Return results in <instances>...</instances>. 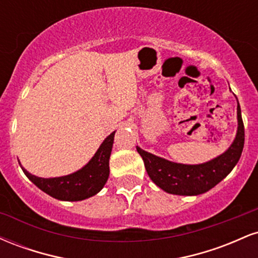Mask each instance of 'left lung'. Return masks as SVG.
<instances>
[{
    "instance_id": "1",
    "label": "left lung",
    "mask_w": 258,
    "mask_h": 258,
    "mask_svg": "<svg viewBox=\"0 0 258 258\" xmlns=\"http://www.w3.org/2000/svg\"><path fill=\"white\" fill-rule=\"evenodd\" d=\"M236 117L238 130L233 143L223 154L204 164L186 165L173 162L137 147V152L143 159L150 179L168 194L189 197L204 194L217 185L238 164L244 148L245 131L239 102L236 106Z\"/></svg>"
}]
</instances>
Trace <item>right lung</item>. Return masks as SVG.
Instances as JSON below:
<instances>
[{
  "label": "right lung",
  "mask_w": 258,
  "mask_h": 258,
  "mask_svg": "<svg viewBox=\"0 0 258 258\" xmlns=\"http://www.w3.org/2000/svg\"><path fill=\"white\" fill-rule=\"evenodd\" d=\"M114 136L115 131L103 141L93 158L76 172L61 177L42 178L28 172L23 166L22 170L37 188L54 199L61 201L88 199L99 193L109 178V159L114 143Z\"/></svg>",
  "instance_id": "obj_1"
}]
</instances>
